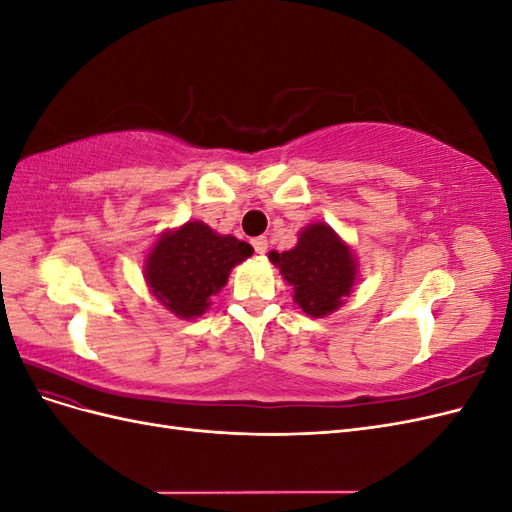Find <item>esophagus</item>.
<instances>
[{"label":"esophagus","mask_w":512,"mask_h":512,"mask_svg":"<svg viewBox=\"0 0 512 512\" xmlns=\"http://www.w3.org/2000/svg\"><path fill=\"white\" fill-rule=\"evenodd\" d=\"M252 245H254L256 254H265L269 247V241H267V237H256V239H252Z\"/></svg>","instance_id":"1"}]
</instances>
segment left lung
<instances>
[{
	"label": "left lung",
	"mask_w": 512,
	"mask_h": 512,
	"mask_svg": "<svg viewBox=\"0 0 512 512\" xmlns=\"http://www.w3.org/2000/svg\"><path fill=\"white\" fill-rule=\"evenodd\" d=\"M269 258L292 286L294 301L307 316L316 318L342 305L356 277L350 247L322 222L307 226L290 252H271Z\"/></svg>",
	"instance_id": "obj_1"
}]
</instances>
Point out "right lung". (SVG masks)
I'll use <instances>...</instances> for the list:
<instances>
[{"label": "right lung", "mask_w": 512, "mask_h": 512, "mask_svg": "<svg viewBox=\"0 0 512 512\" xmlns=\"http://www.w3.org/2000/svg\"><path fill=\"white\" fill-rule=\"evenodd\" d=\"M252 254L250 243L220 237L203 222H188L162 235L147 258L145 277L164 307L181 318H194L226 284L230 269Z\"/></svg>", "instance_id": "right-lung-1"}]
</instances>
